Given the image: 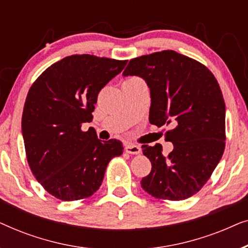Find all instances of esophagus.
I'll return each instance as SVG.
<instances>
[{
  "instance_id": "esophagus-1",
  "label": "esophagus",
  "mask_w": 248,
  "mask_h": 248,
  "mask_svg": "<svg viewBox=\"0 0 248 248\" xmlns=\"http://www.w3.org/2000/svg\"><path fill=\"white\" fill-rule=\"evenodd\" d=\"M125 151L130 155H140L141 154V148L137 144L133 143H127L125 145Z\"/></svg>"
}]
</instances>
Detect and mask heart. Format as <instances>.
I'll return each mask as SVG.
<instances>
[{"label":"heart","mask_w":248,"mask_h":248,"mask_svg":"<svg viewBox=\"0 0 248 248\" xmlns=\"http://www.w3.org/2000/svg\"><path fill=\"white\" fill-rule=\"evenodd\" d=\"M134 79H135V78H134Z\"/></svg>","instance_id":"obj_1"}]
</instances>
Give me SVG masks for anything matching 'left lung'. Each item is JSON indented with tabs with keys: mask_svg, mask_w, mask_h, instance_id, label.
Returning a JSON list of instances; mask_svg holds the SVG:
<instances>
[{
	"mask_svg": "<svg viewBox=\"0 0 248 248\" xmlns=\"http://www.w3.org/2000/svg\"><path fill=\"white\" fill-rule=\"evenodd\" d=\"M123 76L140 77L150 88V123L171 126L165 134L174 144L168 155L159 143L142 145L152 166L142 188L155 199L191 198L225 151L226 106L218 81L208 67L175 50L135 57Z\"/></svg>",
	"mask_w": 248,
	"mask_h": 248,
	"instance_id": "obj_1",
	"label": "left lung"
}]
</instances>
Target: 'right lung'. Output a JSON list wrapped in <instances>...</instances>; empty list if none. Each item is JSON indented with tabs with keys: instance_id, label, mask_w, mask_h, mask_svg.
Returning a JSON list of instances; mask_svg holds the SVG:
<instances>
[{
	"instance_id": "1",
	"label": "right lung",
	"mask_w": 248,
	"mask_h": 248,
	"mask_svg": "<svg viewBox=\"0 0 248 248\" xmlns=\"http://www.w3.org/2000/svg\"><path fill=\"white\" fill-rule=\"evenodd\" d=\"M126 63L89 54L66 56L30 87L21 121L27 160L56 199L89 198L100 187L108 162L123 154L121 141H101L81 125L93 121L98 93Z\"/></svg>"
}]
</instances>
